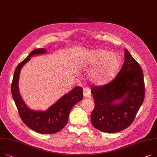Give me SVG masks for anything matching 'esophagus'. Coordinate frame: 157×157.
<instances>
[{"label":"esophagus","instance_id":"obj_1","mask_svg":"<svg viewBox=\"0 0 157 157\" xmlns=\"http://www.w3.org/2000/svg\"><path fill=\"white\" fill-rule=\"evenodd\" d=\"M83 95H84L85 97L90 98V97H91V91H90V88H84V90H83Z\"/></svg>","mask_w":157,"mask_h":157}]
</instances>
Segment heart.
Listing matches in <instances>:
<instances>
[{
	"label": "heart",
	"instance_id": "1",
	"mask_svg": "<svg viewBox=\"0 0 157 157\" xmlns=\"http://www.w3.org/2000/svg\"><path fill=\"white\" fill-rule=\"evenodd\" d=\"M120 66L118 56L105 49L89 51L82 62L83 69H93L91 72V79L98 86H103L110 82L116 76Z\"/></svg>",
	"mask_w": 157,
	"mask_h": 157
}]
</instances>
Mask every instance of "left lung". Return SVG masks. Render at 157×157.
Listing matches in <instances>:
<instances>
[{"mask_svg":"<svg viewBox=\"0 0 157 157\" xmlns=\"http://www.w3.org/2000/svg\"><path fill=\"white\" fill-rule=\"evenodd\" d=\"M124 57V64L113 80L91 90L95 101L91 122L102 132H117L129 127L144 101L143 71L127 49ZM117 100L120 101L116 102Z\"/></svg>","mask_w":157,"mask_h":157,"instance_id":"left-lung-1","label":"left lung"}]
</instances>
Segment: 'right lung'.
<instances>
[{
	"instance_id": "1",
	"label": "right lung",
	"mask_w": 157,
	"mask_h": 157,
	"mask_svg": "<svg viewBox=\"0 0 157 157\" xmlns=\"http://www.w3.org/2000/svg\"><path fill=\"white\" fill-rule=\"evenodd\" d=\"M46 51L45 48L35 49L18 64L12 81L11 93L20 117L28 127L39 133L53 134L60 131L67 124L71 110L76 103L82 100L83 93L81 86L75 87L44 112L32 110L26 105L19 91L21 69L31 57L44 54Z\"/></svg>"
}]
</instances>
